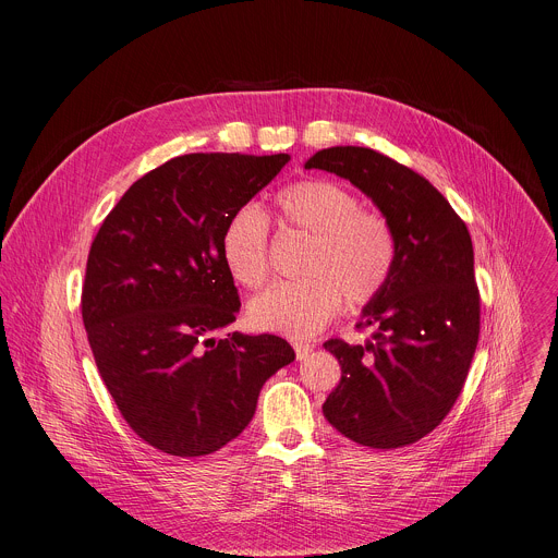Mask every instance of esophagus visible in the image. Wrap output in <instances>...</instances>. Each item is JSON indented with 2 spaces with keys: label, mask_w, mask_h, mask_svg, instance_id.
I'll return each mask as SVG.
<instances>
[{
  "label": "esophagus",
  "mask_w": 558,
  "mask_h": 558,
  "mask_svg": "<svg viewBox=\"0 0 558 558\" xmlns=\"http://www.w3.org/2000/svg\"><path fill=\"white\" fill-rule=\"evenodd\" d=\"M293 349H295V357L304 360L313 351V344H308V342H293Z\"/></svg>",
  "instance_id": "esophagus-1"
}]
</instances>
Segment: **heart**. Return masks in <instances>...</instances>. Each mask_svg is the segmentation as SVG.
<instances>
[{"label": "heart", "instance_id": "heart-1", "mask_svg": "<svg viewBox=\"0 0 558 558\" xmlns=\"http://www.w3.org/2000/svg\"><path fill=\"white\" fill-rule=\"evenodd\" d=\"M280 229L306 235L298 280L276 282L250 302V323L260 331L306 338L342 308L375 300L397 265V235L390 220L344 185L304 179L274 198ZM220 258L235 282L250 289L269 276V220L254 205L229 214L220 231Z\"/></svg>", "mask_w": 558, "mask_h": 558}]
</instances>
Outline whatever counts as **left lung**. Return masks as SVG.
<instances>
[{"label": "left lung", "instance_id": "left-lung-1", "mask_svg": "<svg viewBox=\"0 0 558 558\" xmlns=\"http://www.w3.org/2000/svg\"><path fill=\"white\" fill-rule=\"evenodd\" d=\"M304 168L351 181L397 235L395 271L357 325L373 336L364 344L325 342L342 366L325 417L368 448L415 444L454 407L480 342L468 227L424 177L371 147L320 149Z\"/></svg>", "mask_w": 558, "mask_h": 558}]
</instances>
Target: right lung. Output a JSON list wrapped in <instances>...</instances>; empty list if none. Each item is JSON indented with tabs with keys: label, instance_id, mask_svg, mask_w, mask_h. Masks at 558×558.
<instances>
[{
	"label": "right lung",
	"instance_id": "add662e5",
	"mask_svg": "<svg viewBox=\"0 0 558 558\" xmlns=\"http://www.w3.org/2000/svg\"><path fill=\"white\" fill-rule=\"evenodd\" d=\"M289 154H185L141 177L95 235L82 293L88 342L128 426L174 457L211 454L252 422L295 360L278 336L214 333L241 308L220 231Z\"/></svg>",
	"mask_w": 558,
	"mask_h": 558
}]
</instances>
